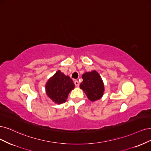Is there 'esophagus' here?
<instances>
[{"instance_id":"obj_1","label":"esophagus","mask_w":151,"mask_h":151,"mask_svg":"<svg viewBox=\"0 0 151 151\" xmlns=\"http://www.w3.org/2000/svg\"><path fill=\"white\" fill-rule=\"evenodd\" d=\"M74 83H75V86H76V87H78V86H79V85H80V83H79L78 81H77V80H75V81H74Z\"/></svg>"}]
</instances>
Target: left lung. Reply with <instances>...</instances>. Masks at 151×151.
Listing matches in <instances>:
<instances>
[{
  "label": "left lung",
  "mask_w": 151,
  "mask_h": 151,
  "mask_svg": "<svg viewBox=\"0 0 151 151\" xmlns=\"http://www.w3.org/2000/svg\"><path fill=\"white\" fill-rule=\"evenodd\" d=\"M82 78L80 87L88 99L91 101L101 99L104 95V84L99 73L95 70L86 72L82 75Z\"/></svg>",
  "instance_id": "8db88e82"
}]
</instances>
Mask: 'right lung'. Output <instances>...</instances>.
Masks as SVG:
<instances>
[{"mask_svg": "<svg viewBox=\"0 0 151 151\" xmlns=\"http://www.w3.org/2000/svg\"><path fill=\"white\" fill-rule=\"evenodd\" d=\"M47 96L55 104L65 103L70 92L75 88V84L68 76L58 70L48 80L46 84Z\"/></svg>", "mask_w": 151, "mask_h": 151, "instance_id": "1", "label": "right lung"}]
</instances>
